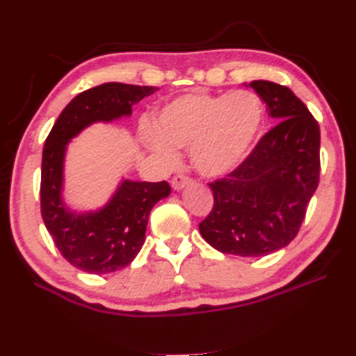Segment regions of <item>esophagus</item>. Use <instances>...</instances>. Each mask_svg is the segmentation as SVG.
Returning <instances> with one entry per match:
<instances>
[{
	"label": "esophagus",
	"instance_id": "1",
	"mask_svg": "<svg viewBox=\"0 0 356 356\" xmlns=\"http://www.w3.org/2000/svg\"><path fill=\"white\" fill-rule=\"evenodd\" d=\"M191 182H193V179L190 176H185V174H176V176H174L171 180V185L174 190L179 191V190H182L184 186L190 185Z\"/></svg>",
	"mask_w": 356,
	"mask_h": 356
}]
</instances>
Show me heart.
<instances>
[{
	"label": "heart",
	"mask_w": 356,
	"mask_h": 356,
	"mask_svg": "<svg viewBox=\"0 0 356 356\" xmlns=\"http://www.w3.org/2000/svg\"><path fill=\"white\" fill-rule=\"evenodd\" d=\"M264 122V106L250 90L213 95L205 90L177 96L161 108L152 149L176 161L172 147L188 149L196 170L209 177L224 176L248 157Z\"/></svg>",
	"instance_id": "obj_1"
}]
</instances>
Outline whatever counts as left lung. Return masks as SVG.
<instances>
[{
	"label": "left lung",
	"instance_id": "1",
	"mask_svg": "<svg viewBox=\"0 0 356 356\" xmlns=\"http://www.w3.org/2000/svg\"><path fill=\"white\" fill-rule=\"evenodd\" d=\"M249 86L279 122L234 171L209 182L213 209L199 232L222 254L263 257L285 248L299 234L319 185L321 131L288 87L269 81Z\"/></svg>",
	"mask_w": 356,
	"mask_h": 356
}]
</instances>
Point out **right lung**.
Returning <instances> with one entry per match:
<instances>
[{
    "label": "right lung",
    "instance_id": "obj_1",
    "mask_svg": "<svg viewBox=\"0 0 356 356\" xmlns=\"http://www.w3.org/2000/svg\"><path fill=\"white\" fill-rule=\"evenodd\" d=\"M157 87L108 82L86 90L63 108L44 141L42 159V218L56 248L74 268L90 274H107L126 268L145 243L149 211L170 196L163 182L124 180L104 209L76 215L60 199L65 146L95 121H112L131 115L132 106Z\"/></svg>",
    "mask_w": 356,
    "mask_h": 356
}]
</instances>
